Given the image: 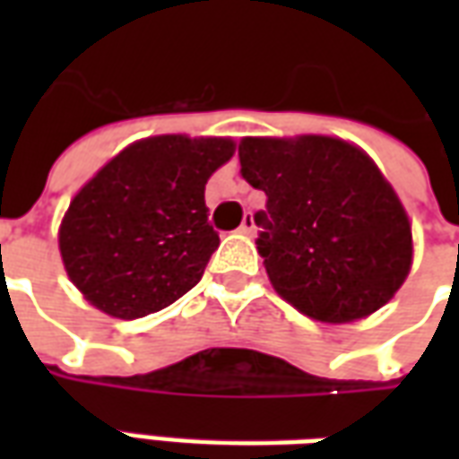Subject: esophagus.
Returning a JSON list of instances; mask_svg holds the SVG:
<instances>
[{"mask_svg": "<svg viewBox=\"0 0 459 459\" xmlns=\"http://www.w3.org/2000/svg\"><path fill=\"white\" fill-rule=\"evenodd\" d=\"M238 230L240 233H246V236H253V233H255V221H253V213L243 219V223H240Z\"/></svg>", "mask_w": 459, "mask_h": 459, "instance_id": "esophagus-1", "label": "esophagus"}]
</instances>
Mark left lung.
<instances>
[{
	"instance_id": "1",
	"label": "left lung",
	"mask_w": 459,
	"mask_h": 459,
	"mask_svg": "<svg viewBox=\"0 0 459 459\" xmlns=\"http://www.w3.org/2000/svg\"><path fill=\"white\" fill-rule=\"evenodd\" d=\"M240 174L265 191L258 253L280 298L319 322L368 317L413 263L403 204L371 157L325 134L243 137Z\"/></svg>"
}]
</instances>
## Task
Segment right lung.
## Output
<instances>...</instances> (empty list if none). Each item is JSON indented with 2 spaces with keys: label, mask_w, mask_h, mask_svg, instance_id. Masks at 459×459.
<instances>
[{
  "label": "right lung",
  "mask_w": 459,
  "mask_h": 459,
  "mask_svg": "<svg viewBox=\"0 0 459 459\" xmlns=\"http://www.w3.org/2000/svg\"><path fill=\"white\" fill-rule=\"evenodd\" d=\"M233 152L229 137H147L75 194L58 248L68 278L93 307L137 319L169 307L199 282L219 248L204 189Z\"/></svg>",
  "instance_id": "right-lung-1"
}]
</instances>
